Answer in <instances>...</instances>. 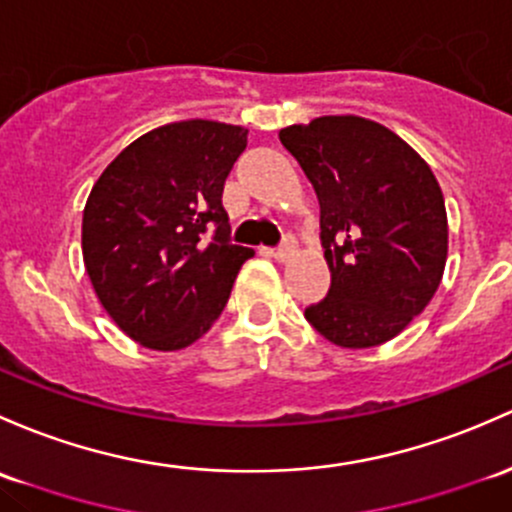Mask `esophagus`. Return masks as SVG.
Returning <instances> with one entry per match:
<instances>
[{
    "mask_svg": "<svg viewBox=\"0 0 512 512\" xmlns=\"http://www.w3.org/2000/svg\"><path fill=\"white\" fill-rule=\"evenodd\" d=\"M294 252H297V242H294V238H284L282 245H279L277 250L272 252V255H274V260H279V262H287L289 257L294 255Z\"/></svg>",
    "mask_w": 512,
    "mask_h": 512,
    "instance_id": "34e87169",
    "label": "esophagus"
}]
</instances>
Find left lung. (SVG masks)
<instances>
[{
  "label": "left lung",
  "instance_id": "8db88e82",
  "mask_svg": "<svg viewBox=\"0 0 512 512\" xmlns=\"http://www.w3.org/2000/svg\"><path fill=\"white\" fill-rule=\"evenodd\" d=\"M321 206L331 270L306 321L341 348H373L410 326L437 292L449 250L441 188L395 132L355 115L279 129Z\"/></svg>",
  "mask_w": 512,
  "mask_h": 512
}]
</instances>
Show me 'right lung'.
I'll use <instances>...</instances> for the list:
<instances>
[{
	"instance_id": "right-lung-1",
	"label": "right lung",
	"mask_w": 512,
	"mask_h": 512,
	"mask_svg": "<svg viewBox=\"0 0 512 512\" xmlns=\"http://www.w3.org/2000/svg\"><path fill=\"white\" fill-rule=\"evenodd\" d=\"M247 129L184 120L134 139L107 164L83 211V262L100 304L152 351H181L225 309L242 262L223 184Z\"/></svg>"
}]
</instances>
